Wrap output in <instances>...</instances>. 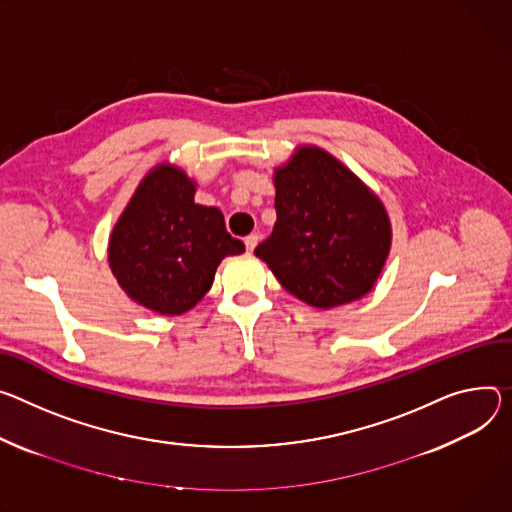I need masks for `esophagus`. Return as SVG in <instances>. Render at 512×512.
Wrapping results in <instances>:
<instances>
[{"label":"esophagus","instance_id":"esophagus-1","mask_svg":"<svg viewBox=\"0 0 512 512\" xmlns=\"http://www.w3.org/2000/svg\"><path fill=\"white\" fill-rule=\"evenodd\" d=\"M257 243H259V235H249V237H245V247H247L249 253H253V249L257 247Z\"/></svg>","mask_w":512,"mask_h":512}]
</instances>
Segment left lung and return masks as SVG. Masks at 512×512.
<instances>
[{"instance_id":"8db88e82","label":"left lung","mask_w":512,"mask_h":512,"mask_svg":"<svg viewBox=\"0 0 512 512\" xmlns=\"http://www.w3.org/2000/svg\"><path fill=\"white\" fill-rule=\"evenodd\" d=\"M273 183L277 220L255 255L280 284L322 310L371 292L392 245L380 198L318 147H298Z\"/></svg>"}]
</instances>
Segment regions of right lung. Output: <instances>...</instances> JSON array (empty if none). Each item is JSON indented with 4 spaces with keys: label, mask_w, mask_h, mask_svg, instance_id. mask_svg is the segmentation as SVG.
Masks as SVG:
<instances>
[{
    "label": "right lung",
    "mask_w": 512,
    "mask_h": 512,
    "mask_svg": "<svg viewBox=\"0 0 512 512\" xmlns=\"http://www.w3.org/2000/svg\"><path fill=\"white\" fill-rule=\"evenodd\" d=\"M196 181L161 163L138 183L110 235L108 263L122 290L159 314H183L212 288L214 273L245 245L218 208L194 202Z\"/></svg>",
    "instance_id": "1"
}]
</instances>
